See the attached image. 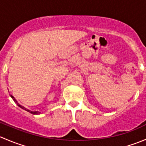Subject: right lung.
I'll list each match as a JSON object with an SVG mask.
<instances>
[{
    "instance_id": "right-lung-1",
    "label": "right lung",
    "mask_w": 146,
    "mask_h": 146,
    "mask_svg": "<svg viewBox=\"0 0 146 146\" xmlns=\"http://www.w3.org/2000/svg\"><path fill=\"white\" fill-rule=\"evenodd\" d=\"M10 97H11V98H12V99H13V100H14L16 104H17V105L18 106V107H20V108H22V109H23V110H25V111H28V112L31 113V114H42V112H40V111H31V110H28V109L25 108V107H23V106H22L21 104H19V103L17 102V101L16 100H15V98L13 96V95H10Z\"/></svg>"
}]
</instances>
